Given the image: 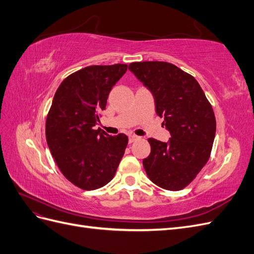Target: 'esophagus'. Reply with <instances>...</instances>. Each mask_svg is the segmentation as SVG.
Masks as SVG:
<instances>
[{
  "instance_id": "34e87169",
  "label": "esophagus",
  "mask_w": 254,
  "mask_h": 254,
  "mask_svg": "<svg viewBox=\"0 0 254 254\" xmlns=\"http://www.w3.org/2000/svg\"><path fill=\"white\" fill-rule=\"evenodd\" d=\"M137 139H139V136H137V135L130 134V135H129V143H133V142H135Z\"/></svg>"
}]
</instances>
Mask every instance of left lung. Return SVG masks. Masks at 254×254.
I'll return each instance as SVG.
<instances>
[{
  "mask_svg": "<svg viewBox=\"0 0 254 254\" xmlns=\"http://www.w3.org/2000/svg\"><path fill=\"white\" fill-rule=\"evenodd\" d=\"M155 97L156 112L171 132L168 142L148 139L150 155L143 160L148 178L158 187L180 190L193 181L210 159L216 132L212 106L193 76L164 61L129 64Z\"/></svg>",
  "mask_w": 254,
  "mask_h": 254,
  "instance_id": "obj_1",
  "label": "left lung"
}]
</instances>
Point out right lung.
Segmentation results:
<instances>
[{"label": "right lung", "mask_w": 254, "mask_h": 254, "mask_svg": "<svg viewBox=\"0 0 254 254\" xmlns=\"http://www.w3.org/2000/svg\"><path fill=\"white\" fill-rule=\"evenodd\" d=\"M127 64L90 65L60 83L45 123L52 156L65 178L92 190L110 182L124 156L128 136L95 129L112 87Z\"/></svg>", "instance_id": "1"}]
</instances>
